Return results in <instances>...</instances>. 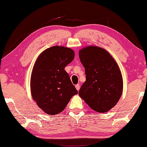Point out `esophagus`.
Segmentation results:
<instances>
[{
    "mask_svg": "<svg viewBox=\"0 0 147 147\" xmlns=\"http://www.w3.org/2000/svg\"><path fill=\"white\" fill-rule=\"evenodd\" d=\"M75 88H76V90H77L78 91H79V90H80V86L79 85V84H76L75 86Z\"/></svg>",
    "mask_w": 147,
    "mask_h": 147,
    "instance_id": "34e87169",
    "label": "esophagus"
}]
</instances>
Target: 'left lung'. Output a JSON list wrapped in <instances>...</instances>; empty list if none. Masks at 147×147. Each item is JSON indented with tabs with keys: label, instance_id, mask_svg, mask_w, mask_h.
Here are the masks:
<instances>
[{
	"label": "left lung",
	"instance_id": "left-lung-1",
	"mask_svg": "<svg viewBox=\"0 0 147 147\" xmlns=\"http://www.w3.org/2000/svg\"><path fill=\"white\" fill-rule=\"evenodd\" d=\"M85 68L86 82L79 96L93 110L105 113L119 101L123 90L120 70L107 51L97 46H88L79 51Z\"/></svg>",
	"mask_w": 147,
	"mask_h": 147
}]
</instances>
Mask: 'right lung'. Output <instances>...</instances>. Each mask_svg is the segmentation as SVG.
Segmentation results:
<instances>
[{
  "label": "right lung",
  "instance_id": "right-lung-1",
  "mask_svg": "<svg viewBox=\"0 0 147 147\" xmlns=\"http://www.w3.org/2000/svg\"><path fill=\"white\" fill-rule=\"evenodd\" d=\"M74 58L71 48L55 46L40 53L31 77V95L40 108L50 115L64 110L78 91L65 67Z\"/></svg>",
  "mask_w": 147,
  "mask_h": 147
}]
</instances>
